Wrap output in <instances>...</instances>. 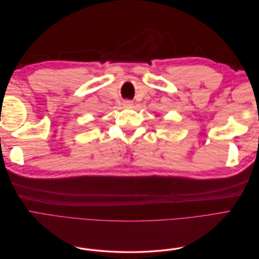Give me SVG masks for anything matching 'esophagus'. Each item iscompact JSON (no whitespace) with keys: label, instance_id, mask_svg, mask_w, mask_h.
I'll list each match as a JSON object with an SVG mask.
<instances>
[{"label":"esophagus","instance_id":"obj_1","mask_svg":"<svg viewBox=\"0 0 259 259\" xmlns=\"http://www.w3.org/2000/svg\"><path fill=\"white\" fill-rule=\"evenodd\" d=\"M122 105L124 108H132L133 107V103L131 100H124Z\"/></svg>","mask_w":259,"mask_h":259}]
</instances>
